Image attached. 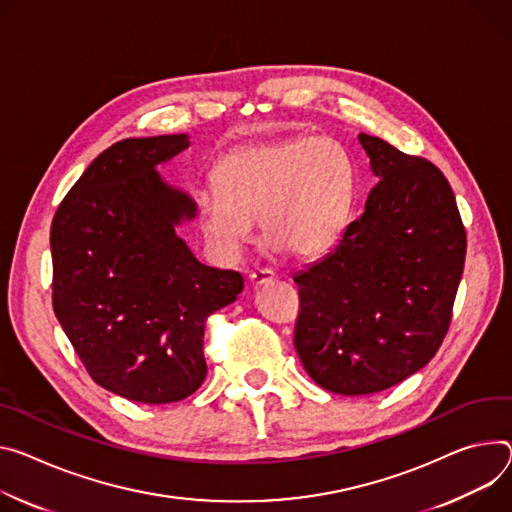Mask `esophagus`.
Here are the masks:
<instances>
[{
	"instance_id": "esophagus-1",
	"label": "esophagus",
	"mask_w": 512,
	"mask_h": 512,
	"mask_svg": "<svg viewBox=\"0 0 512 512\" xmlns=\"http://www.w3.org/2000/svg\"><path fill=\"white\" fill-rule=\"evenodd\" d=\"M275 280V273L271 271V269H255L251 275H249V282H251V286H255V288H259V286H263V284H269V282H273Z\"/></svg>"
}]
</instances>
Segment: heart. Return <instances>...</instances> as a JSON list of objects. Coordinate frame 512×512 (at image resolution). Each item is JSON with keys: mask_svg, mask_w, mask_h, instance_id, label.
Returning a JSON list of instances; mask_svg holds the SVG:
<instances>
[{"mask_svg": "<svg viewBox=\"0 0 512 512\" xmlns=\"http://www.w3.org/2000/svg\"><path fill=\"white\" fill-rule=\"evenodd\" d=\"M212 183L216 190L196 198L198 224L212 245L237 253L249 243L259 216L271 247L306 259L327 251L341 235L355 177L335 138L296 136L226 153Z\"/></svg>", "mask_w": 512, "mask_h": 512, "instance_id": "b5f03b06", "label": "heart"}]
</instances>
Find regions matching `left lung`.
I'll return each mask as SVG.
<instances>
[{"mask_svg": "<svg viewBox=\"0 0 512 512\" xmlns=\"http://www.w3.org/2000/svg\"><path fill=\"white\" fill-rule=\"evenodd\" d=\"M359 143L380 179L365 212L294 277L296 351L320 388L345 396L388 390L435 357L468 245L439 167L378 136L361 132Z\"/></svg>", "mask_w": 512, "mask_h": 512, "instance_id": "left-lung-1", "label": "left lung"}]
</instances>
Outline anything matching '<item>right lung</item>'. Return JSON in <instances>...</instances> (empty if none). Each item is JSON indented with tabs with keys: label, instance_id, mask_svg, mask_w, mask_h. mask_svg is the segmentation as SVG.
Segmentation results:
<instances>
[{
	"label": "right lung",
	"instance_id": "right-lung-1",
	"mask_svg": "<svg viewBox=\"0 0 512 512\" xmlns=\"http://www.w3.org/2000/svg\"><path fill=\"white\" fill-rule=\"evenodd\" d=\"M188 147L185 134L112 145L51 224L61 327L91 380L134 402H177L202 386L206 320L243 292L239 271L202 265L175 235L196 204L155 165Z\"/></svg>",
	"mask_w": 512,
	"mask_h": 512
}]
</instances>
